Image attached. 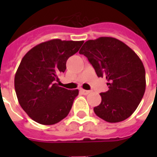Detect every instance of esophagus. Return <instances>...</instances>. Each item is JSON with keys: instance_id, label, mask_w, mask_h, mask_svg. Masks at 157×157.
<instances>
[{"instance_id": "1", "label": "esophagus", "mask_w": 157, "mask_h": 157, "mask_svg": "<svg viewBox=\"0 0 157 157\" xmlns=\"http://www.w3.org/2000/svg\"><path fill=\"white\" fill-rule=\"evenodd\" d=\"M80 91H81L83 94H88L90 93V90H83V89H81Z\"/></svg>"}]
</instances>
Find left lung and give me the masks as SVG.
<instances>
[{"label": "left lung", "mask_w": 157, "mask_h": 157, "mask_svg": "<svg viewBox=\"0 0 157 157\" xmlns=\"http://www.w3.org/2000/svg\"><path fill=\"white\" fill-rule=\"evenodd\" d=\"M79 53L84 54L98 77H106L109 90L101 93L94 113L110 123L127 119L136 110L146 89L145 68L134 50L121 40L103 36L87 40Z\"/></svg>", "instance_id": "obj_1"}]
</instances>
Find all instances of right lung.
Instances as JSON below:
<instances>
[{"mask_svg": "<svg viewBox=\"0 0 157 157\" xmlns=\"http://www.w3.org/2000/svg\"><path fill=\"white\" fill-rule=\"evenodd\" d=\"M83 43L54 39L36 45L23 58L14 88L20 106L36 122L54 124L68 115L79 90H69L56 82L66 70L67 60Z\"/></svg>", "mask_w": 157, "mask_h": 157, "instance_id": "add662e5", "label": "right lung"}]
</instances>
